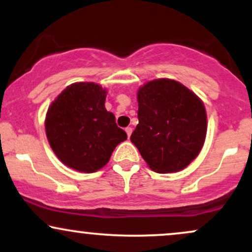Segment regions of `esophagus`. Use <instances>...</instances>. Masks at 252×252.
<instances>
[{
	"label": "esophagus",
	"instance_id": "obj_1",
	"mask_svg": "<svg viewBox=\"0 0 252 252\" xmlns=\"http://www.w3.org/2000/svg\"><path fill=\"white\" fill-rule=\"evenodd\" d=\"M126 135H128V137H130V135H131V132H132V128H130V126L126 128Z\"/></svg>",
	"mask_w": 252,
	"mask_h": 252
}]
</instances>
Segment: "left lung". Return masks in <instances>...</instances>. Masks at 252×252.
<instances>
[{
	"instance_id": "obj_1",
	"label": "left lung",
	"mask_w": 252,
	"mask_h": 252,
	"mask_svg": "<svg viewBox=\"0 0 252 252\" xmlns=\"http://www.w3.org/2000/svg\"><path fill=\"white\" fill-rule=\"evenodd\" d=\"M138 124L130 140L150 169L161 174L186 168L199 155L207 131L206 110L176 80H150L137 91Z\"/></svg>"
}]
</instances>
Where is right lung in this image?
<instances>
[{"mask_svg": "<svg viewBox=\"0 0 252 252\" xmlns=\"http://www.w3.org/2000/svg\"><path fill=\"white\" fill-rule=\"evenodd\" d=\"M106 89L96 83L68 85L47 110L46 136L63 164L94 173L109 162L117 144L126 140L115 115L105 109Z\"/></svg>", "mask_w": 252, "mask_h": 252, "instance_id": "right-lung-1", "label": "right lung"}]
</instances>
